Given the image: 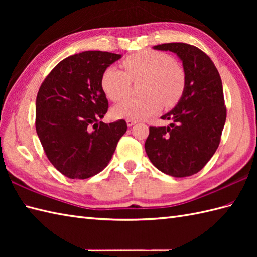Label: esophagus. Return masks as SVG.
Returning a JSON list of instances; mask_svg holds the SVG:
<instances>
[{
  "mask_svg": "<svg viewBox=\"0 0 257 257\" xmlns=\"http://www.w3.org/2000/svg\"><path fill=\"white\" fill-rule=\"evenodd\" d=\"M125 122H127L128 127H132V125L137 123V120H135V119H127V120H125Z\"/></svg>",
  "mask_w": 257,
  "mask_h": 257,
  "instance_id": "34e87169",
  "label": "esophagus"
}]
</instances>
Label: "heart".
I'll use <instances>...</instances> for the list:
<instances>
[{"mask_svg":"<svg viewBox=\"0 0 257 257\" xmlns=\"http://www.w3.org/2000/svg\"><path fill=\"white\" fill-rule=\"evenodd\" d=\"M123 70L108 67L101 76V88L107 98L117 101L127 96L130 81L143 79L140 98H128L114 105L111 113L117 119L141 120L158 112L163 106L171 108L181 99L185 87L183 70L173 59L159 52L143 51L123 61Z\"/></svg>","mask_w":257,"mask_h":257,"instance_id":"obj_1","label":"heart"}]
</instances>
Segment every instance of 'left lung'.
<instances>
[{"mask_svg":"<svg viewBox=\"0 0 257 257\" xmlns=\"http://www.w3.org/2000/svg\"><path fill=\"white\" fill-rule=\"evenodd\" d=\"M154 50L169 51L182 62L185 87L181 99L162 119L168 127H150L147 156L171 177H190L203 168L219 147L226 120L220 74L205 53L185 43H167Z\"/></svg>","mask_w":257,"mask_h":257,"instance_id":"1","label":"left lung"}]
</instances>
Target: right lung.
Here are the masks:
<instances>
[{
  "instance_id": "right-lung-1",
  "label": "right lung",
  "mask_w": 257,
  "mask_h": 257,
  "mask_svg": "<svg viewBox=\"0 0 257 257\" xmlns=\"http://www.w3.org/2000/svg\"><path fill=\"white\" fill-rule=\"evenodd\" d=\"M121 54L87 51L58 63L36 97V133L48 160L64 176L87 179L110 161L124 120L99 121L108 110L101 88L103 72Z\"/></svg>"
}]
</instances>
